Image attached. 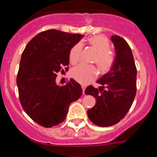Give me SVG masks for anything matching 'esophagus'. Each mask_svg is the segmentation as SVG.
<instances>
[{
    "instance_id": "esophagus-1",
    "label": "esophagus",
    "mask_w": 157,
    "mask_h": 157,
    "mask_svg": "<svg viewBox=\"0 0 157 157\" xmlns=\"http://www.w3.org/2000/svg\"><path fill=\"white\" fill-rule=\"evenodd\" d=\"M85 89H86V86H83V85H82V90H83V94H85V93H84Z\"/></svg>"
}]
</instances>
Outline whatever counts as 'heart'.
Masks as SVG:
<instances>
[{"mask_svg": "<svg viewBox=\"0 0 157 157\" xmlns=\"http://www.w3.org/2000/svg\"><path fill=\"white\" fill-rule=\"evenodd\" d=\"M88 42L92 48L96 53L93 59L101 74H105L112 67L113 64V57L110 54L111 45L109 39L105 36L98 35L89 38ZM82 45L80 43L76 44L71 49L69 53L70 62L72 64H77L79 61L81 55ZM71 76L74 80L82 84H87L96 78L97 71L93 66H86L80 64L72 69Z\"/></svg>", "mask_w": 157, "mask_h": 157, "instance_id": "obj_1", "label": "heart"}]
</instances>
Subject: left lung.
<instances>
[{"mask_svg":"<svg viewBox=\"0 0 157 157\" xmlns=\"http://www.w3.org/2000/svg\"><path fill=\"white\" fill-rule=\"evenodd\" d=\"M116 52L110 71L96 81L99 89L89 86L86 95L96 98V103L87 110L89 119L99 127H109L119 122L128 113L136 95L137 68L130 46L118 36H112Z\"/></svg>","mask_w":157,"mask_h":157,"instance_id":"1","label":"left lung"}]
</instances>
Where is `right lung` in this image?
<instances>
[{
    "label": "right lung",
    "instance_id": "add662e5",
    "mask_svg": "<svg viewBox=\"0 0 157 157\" xmlns=\"http://www.w3.org/2000/svg\"><path fill=\"white\" fill-rule=\"evenodd\" d=\"M83 36L46 30L33 38L22 53L17 77L20 103L30 118L42 127L63 122L70 104L83 93L80 84L74 79L59 86L56 77L61 67L68 66L70 51Z\"/></svg>",
    "mask_w": 157,
    "mask_h": 157
}]
</instances>
